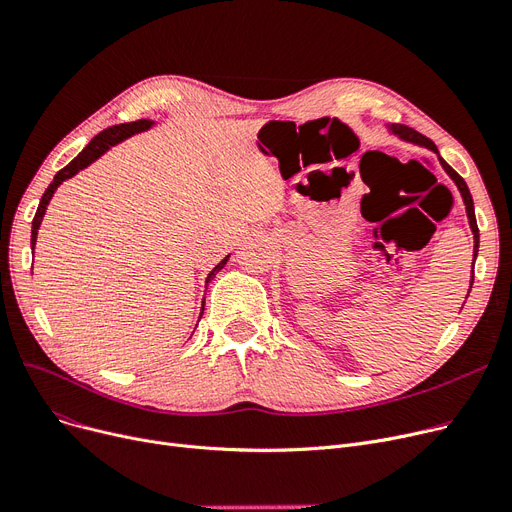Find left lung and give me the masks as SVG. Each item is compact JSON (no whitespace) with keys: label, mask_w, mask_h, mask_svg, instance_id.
Here are the masks:
<instances>
[{"label":"left lung","mask_w":512,"mask_h":512,"mask_svg":"<svg viewBox=\"0 0 512 512\" xmlns=\"http://www.w3.org/2000/svg\"><path fill=\"white\" fill-rule=\"evenodd\" d=\"M389 131L395 133V136H399L402 140H406V142H414V144H420V146H425V148L437 152V146H435L429 138H425V136H422V133H418V131H414V129H410V127H406V125H389ZM437 154H439V152H437ZM439 163L443 165V169H446V173L452 177L454 184L458 186V190H460V194H462V201H464V207H466V217H469V224H471L473 238H475L473 257H477V251H479V228H477L473 196H471V192H469V186H466V182L462 180V177H460L446 161H443L441 157H439ZM473 263H475V259H473ZM473 272H475V270H473ZM471 284H473V276H471ZM469 291H471V288H469Z\"/></svg>","instance_id":"obj_1"}]
</instances>
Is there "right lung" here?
Instances as JSON below:
<instances>
[{
    "label": "right lung",
    "mask_w": 512,
    "mask_h": 512,
    "mask_svg": "<svg viewBox=\"0 0 512 512\" xmlns=\"http://www.w3.org/2000/svg\"><path fill=\"white\" fill-rule=\"evenodd\" d=\"M154 125V121H150V119H140V121H133V123H121V125H113V127H108V129H104V131H100L98 136L87 144L77 157L66 165L64 169H60L56 175H54V180H52V184L48 186V190L43 192V196H41V201H39V207H37V213H35V217H33V228H31V249H35V242H37V230H39V226H41V219H43V215H46V209H48V205H50V201H52V196H54V192H56V188L64 182V180H71V177L75 175V173H79L81 169H85L87 165H92L96 159H100L102 154L110 148V146H115V144H119V142H123L125 138H129V136H133V133H140V131H146V129H150ZM230 257V255H228ZM228 257L226 259H221L215 268L211 270V274L207 276V282L209 280H213L215 278V274L224 268L226 265V261H228ZM203 309H205V299H203V307H201V316H203ZM201 320V318H198Z\"/></svg>",
    "instance_id": "add662e5"
}]
</instances>
